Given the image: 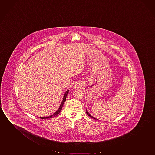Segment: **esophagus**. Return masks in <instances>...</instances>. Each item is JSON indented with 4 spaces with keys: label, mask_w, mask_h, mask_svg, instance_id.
<instances>
[{
    "label": "esophagus",
    "mask_w": 155,
    "mask_h": 155,
    "mask_svg": "<svg viewBox=\"0 0 155 155\" xmlns=\"http://www.w3.org/2000/svg\"><path fill=\"white\" fill-rule=\"evenodd\" d=\"M79 87V85L78 83H76L74 85V88H78Z\"/></svg>",
    "instance_id": "esophagus-1"
}]
</instances>
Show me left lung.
<instances>
[{
    "label": "left lung",
    "mask_w": 155,
    "mask_h": 155,
    "mask_svg": "<svg viewBox=\"0 0 155 155\" xmlns=\"http://www.w3.org/2000/svg\"><path fill=\"white\" fill-rule=\"evenodd\" d=\"M86 113H87V114L88 115V116H89V117H91V118H93V119H95V118H94V117H92V116H91V115H90V113H88V111H87V110H86Z\"/></svg>",
    "instance_id": "left-lung-1"
}]
</instances>
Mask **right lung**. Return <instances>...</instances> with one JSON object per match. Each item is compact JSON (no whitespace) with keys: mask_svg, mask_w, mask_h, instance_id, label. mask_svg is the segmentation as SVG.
I'll use <instances>...</instances> for the list:
<instances>
[{"mask_svg":"<svg viewBox=\"0 0 155 155\" xmlns=\"http://www.w3.org/2000/svg\"><path fill=\"white\" fill-rule=\"evenodd\" d=\"M68 93H69V90H68L66 91V92L65 93L64 97H63V100H62V103H61V104L60 105V107L58 108V109L57 110V111L55 112V113H54L53 114L51 115H50V116H49V117H41L40 118L42 119H50V118H51V117H56L57 115H58V114L60 113V112H61V110H62V107H63V104H64V103H65V100H66V98H67V96Z\"/></svg>","mask_w":155,"mask_h":155,"instance_id":"1","label":"right lung"}]
</instances>
